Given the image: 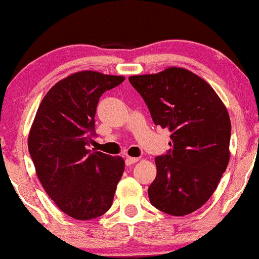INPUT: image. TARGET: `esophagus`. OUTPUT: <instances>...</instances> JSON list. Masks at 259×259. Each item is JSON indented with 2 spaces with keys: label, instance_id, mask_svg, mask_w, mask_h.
Wrapping results in <instances>:
<instances>
[{
  "label": "esophagus",
  "instance_id": "obj_1",
  "mask_svg": "<svg viewBox=\"0 0 259 259\" xmlns=\"http://www.w3.org/2000/svg\"><path fill=\"white\" fill-rule=\"evenodd\" d=\"M139 160V158H135V157H126L125 158V164L126 165H132L134 163H136Z\"/></svg>",
  "mask_w": 259,
  "mask_h": 259
}]
</instances>
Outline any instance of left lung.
I'll return each instance as SVG.
<instances>
[{
    "instance_id": "1",
    "label": "left lung",
    "mask_w": 259,
    "mask_h": 259,
    "mask_svg": "<svg viewBox=\"0 0 259 259\" xmlns=\"http://www.w3.org/2000/svg\"><path fill=\"white\" fill-rule=\"evenodd\" d=\"M153 123L170 132L169 151L157 156L148 187L153 207L167 214H190L215 191L228 167L231 123L212 86L184 68L129 78Z\"/></svg>"
}]
</instances>
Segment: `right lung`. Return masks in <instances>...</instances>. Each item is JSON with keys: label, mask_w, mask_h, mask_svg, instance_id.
<instances>
[{"label": "right lung", "mask_w": 259, "mask_h": 259, "mask_svg": "<svg viewBox=\"0 0 259 259\" xmlns=\"http://www.w3.org/2000/svg\"><path fill=\"white\" fill-rule=\"evenodd\" d=\"M124 76L79 72L61 80L41 101L29 153L45 191L65 214L88 221L112 206L124 171L121 157L89 150L100 97Z\"/></svg>", "instance_id": "1"}]
</instances>
